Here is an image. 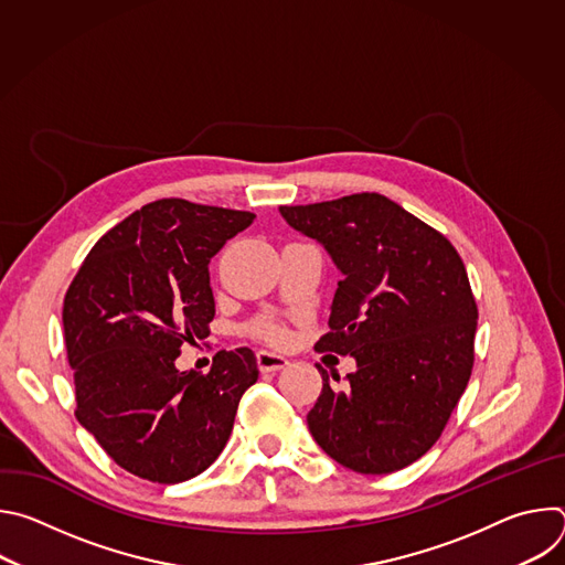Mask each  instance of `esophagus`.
Instances as JSON below:
<instances>
[{"label": "esophagus", "mask_w": 565, "mask_h": 565, "mask_svg": "<svg viewBox=\"0 0 565 565\" xmlns=\"http://www.w3.org/2000/svg\"><path fill=\"white\" fill-rule=\"evenodd\" d=\"M288 364V360L279 353L273 351H257V366L262 373H270V371H281Z\"/></svg>", "instance_id": "esophagus-1"}]
</instances>
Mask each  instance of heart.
Segmentation results:
<instances>
[{"mask_svg": "<svg viewBox=\"0 0 565 565\" xmlns=\"http://www.w3.org/2000/svg\"><path fill=\"white\" fill-rule=\"evenodd\" d=\"M255 333H257L262 340L270 342V344H284L286 338H288V331H286V327L281 324V321L270 319V317L257 321V324H255Z\"/></svg>", "mask_w": 565, "mask_h": 565, "instance_id": "heart-1", "label": "heart"}]
</instances>
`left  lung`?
Returning <instances> with one entry per match:
<instances>
[{
  "mask_svg": "<svg viewBox=\"0 0 565 565\" xmlns=\"http://www.w3.org/2000/svg\"><path fill=\"white\" fill-rule=\"evenodd\" d=\"M279 212L344 275L331 331L315 351L358 362L340 386L317 364L324 384L306 416L312 438L360 473L416 462L440 438L473 369L478 306L460 255L445 234L377 192Z\"/></svg>",
  "mask_w": 565,
  "mask_h": 565,
  "instance_id": "left-lung-1",
  "label": "left lung"
}]
</instances>
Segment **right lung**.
I'll return each instance as SVG.
<instances>
[{
    "label": "right lung",
    "instance_id": "obj_1",
    "mask_svg": "<svg viewBox=\"0 0 565 565\" xmlns=\"http://www.w3.org/2000/svg\"><path fill=\"white\" fill-rule=\"evenodd\" d=\"M253 221L185 199L147 203L98 238L64 295L75 418L138 478L172 486L205 471L259 377L246 347L218 351L205 375L174 364L210 335V259Z\"/></svg>",
    "mask_w": 565,
    "mask_h": 565
}]
</instances>
